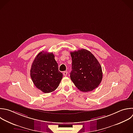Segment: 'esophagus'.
<instances>
[{"label": "esophagus", "instance_id": "obj_1", "mask_svg": "<svg viewBox=\"0 0 133 133\" xmlns=\"http://www.w3.org/2000/svg\"><path fill=\"white\" fill-rule=\"evenodd\" d=\"M63 74L64 76H66V75H67V74H68V72H67L66 71H64V72H63Z\"/></svg>", "mask_w": 133, "mask_h": 133}]
</instances>
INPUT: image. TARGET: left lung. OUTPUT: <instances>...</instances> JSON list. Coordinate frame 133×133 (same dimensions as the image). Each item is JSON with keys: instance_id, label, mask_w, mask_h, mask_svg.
Here are the masks:
<instances>
[{"instance_id": "left-lung-1", "label": "left lung", "mask_w": 133, "mask_h": 133, "mask_svg": "<svg viewBox=\"0 0 133 133\" xmlns=\"http://www.w3.org/2000/svg\"><path fill=\"white\" fill-rule=\"evenodd\" d=\"M70 54L72 61L70 78L75 86L83 92L98 87L102 79V71L93 54L85 49Z\"/></svg>"}]
</instances>
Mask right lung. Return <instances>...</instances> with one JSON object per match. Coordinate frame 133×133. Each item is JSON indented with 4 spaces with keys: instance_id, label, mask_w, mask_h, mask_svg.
Masks as SVG:
<instances>
[{
    "instance_id": "obj_1",
    "label": "right lung",
    "mask_w": 133,
    "mask_h": 133,
    "mask_svg": "<svg viewBox=\"0 0 133 133\" xmlns=\"http://www.w3.org/2000/svg\"><path fill=\"white\" fill-rule=\"evenodd\" d=\"M30 75L35 86L44 93L55 90L59 86L63 74L52 52L42 51L35 57L31 66Z\"/></svg>"
}]
</instances>
